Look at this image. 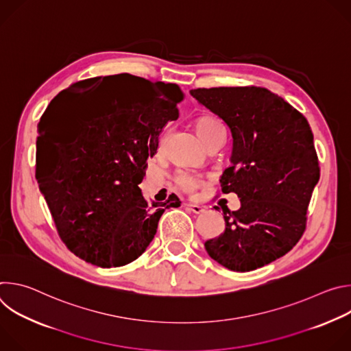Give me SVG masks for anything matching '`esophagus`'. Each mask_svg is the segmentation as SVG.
<instances>
[{
	"label": "esophagus",
	"instance_id": "1",
	"mask_svg": "<svg viewBox=\"0 0 351 351\" xmlns=\"http://www.w3.org/2000/svg\"><path fill=\"white\" fill-rule=\"evenodd\" d=\"M186 207L191 211V213H194V214H202V213H204L206 211V207H203V206H198V204H186Z\"/></svg>",
	"mask_w": 351,
	"mask_h": 351
}]
</instances>
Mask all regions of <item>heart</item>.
<instances>
[{
  "label": "heart",
  "mask_w": 351,
  "mask_h": 351,
  "mask_svg": "<svg viewBox=\"0 0 351 351\" xmlns=\"http://www.w3.org/2000/svg\"><path fill=\"white\" fill-rule=\"evenodd\" d=\"M195 132L202 137V140L208 145L213 140H215L219 136H225L223 128L218 121H215L211 117H202L195 121ZM204 183V179L198 175L179 171L175 175V184L183 190L184 193H194L199 186Z\"/></svg>",
  "instance_id": "b5f03b06"
}]
</instances>
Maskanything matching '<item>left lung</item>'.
Masks as SVG:
<instances>
[{
    "instance_id": "8db88e82",
    "label": "left lung",
    "mask_w": 351,
    "mask_h": 351,
    "mask_svg": "<svg viewBox=\"0 0 351 351\" xmlns=\"http://www.w3.org/2000/svg\"><path fill=\"white\" fill-rule=\"evenodd\" d=\"M191 95L218 115L233 138L232 165L221 193H236L240 208L223 207L225 232L206 241L211 258L247 272L285 256L302 239L319 180L311 128L282 97L264 87L194 88Z\"/></svg>"
}]
</instances>
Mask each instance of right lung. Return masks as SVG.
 Here are the masks:
<instances>
[{
    "label": "right lung",
    "mask_w": 351,
    "mask_h": 351,
    "mask_svg": "<svg viewBox=\"0 0 351 351\" xmlns=\"http://www.w3.org/2000/svg\"><path fill=\"white\" fill-rule=\"evenodd\" d=\"M107 78L123 86L117 96L90 110L74 104L76 90ZM183 99L175 83L121 73L76 82L48 106L38 125L36 179L75 256L101 268L126 265L152 243L165 208L180 207L175 194L148 204L138 184Z\"/></svg>",
    "instance_id": "right-lung-1"
}]
</instances>
